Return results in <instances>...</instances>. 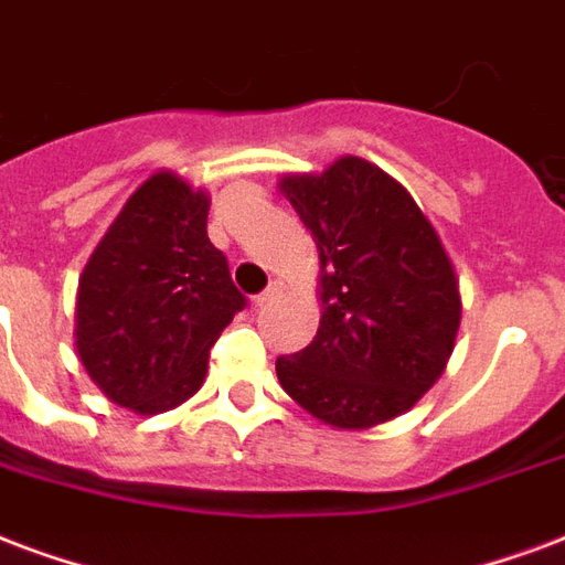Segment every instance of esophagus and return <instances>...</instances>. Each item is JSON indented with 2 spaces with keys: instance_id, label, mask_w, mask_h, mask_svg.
Segmentation results:
<instances>
[{
  "instance_id": "34e87169",
  "label": "esophagus",
  "mask_w": 565,
  "mask_h": 565,
  "mask_svg": "<svg viewBox=\"0 0 565 565\" xmlns=\"http://www.w3.org/2000/svg\"><path fill=\"white\" fill-rule=\"evenodd\" d=\"M281 294V284L275 281V284H269V287H266V290H263L260 296H254V308H260V305H266L269 302V299H275V296Z\"/></svg>"
}]
</instances>
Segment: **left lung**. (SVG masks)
Here are the masks:
<instances>
[{
  "instance_id": "8db88e82",
  "label": "left lung",
  "mask_w": 565,
  "mask_h": 565,
  "mask_svg": "<svg viewBox=\"0 0 565 565\" xmlns=\"http://www.w3.org/2000/svg\"><path fill=\"white\" fill-rule=\"evenodd\" d=\"M278 191L320 254V326L275 362L290 398L338 431L407 413L440 380L461 326L458 275L411 191L344 154L323 173H287Z\"/></svg>"
}]
</instances>
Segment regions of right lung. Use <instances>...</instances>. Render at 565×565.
Masks as SVG:
<instances>
[{
	"instance_id": "obj_1",
	"label": "right lung",
	"mask_w": 565,
	"mask_h": 565,
	"mask_svg": "<svg viewBox=\"0 0 565 565\" xmlns=\"http://www.w3.org/2000/svg\"><path fill=\"white\" fill-rule=\"evenodd\" d=\"M209 194L173 170L134 191L77 287L74 344L95 386L154 416L206 380L209 350L245 308L227 257L206 236Z\"/></svg>"
}]
</instances>
